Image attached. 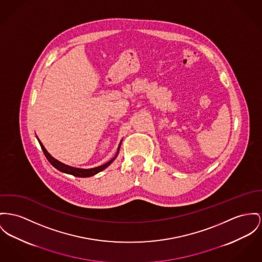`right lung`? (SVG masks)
I'll list each match as a JSON object with an SVG mask.
<instances>
[{"instance_id": "obj_1", "label": "right lung", "mask_w": 262, "mask_h": 262, "mask_svg": "<svg viewBox=\"0 0 262 262\" xmlns=\"http://www.w3.org/2000/svg\"><path fill=\"white\" fill-rule=\"evenodd\" d=\"M38 142H39V144H40V147H41V150H42V152H43V154H45V156L47 157V159L49 160V162L53 165L54 168H56L58 171H60V172H63V173H67V174H72V176H75V177H81V178H85V177H91V176H93V174H97V173H99V172H101V171H103L105 168H107L114 160H115V158L117 157V155H118V153H119V149H120V145H119V147H118V150H117V153H116V155H115V157L112 158L109 162H107L106 164L104 165H102V166H99V167H96V168H92V169H78V168H73V167H70V166H68V165H66V164H63V163H61V162H59V161H57V160H55L54 158L52 157L51 155H50V153L46 150V148L43 147V145L41 144V142L38 140Z\"/></svg>"}]
</instances>
